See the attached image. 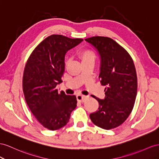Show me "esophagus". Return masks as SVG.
I'll use <instances>...</instances> for the list:
<instances>
[{"instance_id": "obj_1", "label": "esophagus", "mask_w": 159, "mask_h": 159, "mask_svg": "<svg viewBox=\"0 0 159 159\" xmlns=\"http://www.w3.org/2000/svg\"><path fill=\"white\" fill-rule=\"evenodd\" d=\"M76 99H77V101H79V102H84V101L87 99V97L83 95H76Z\"/></svg>"}]
</instances>
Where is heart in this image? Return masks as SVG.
Returning a JSON list of instances; mask_svg holds the SVG:
<instances>
[{"label": "heart", "instance_id": "1", "mask_svg": "<svg viewBox=\"0 0 159 159\" xmlns=\"http://www.w3.org/2000/svg\"><path fill=\"white\" fill-rule=\"evenodd\" d=\"M77 55L80 59L82 63L88 62H94L95 60V53L89 48H80L77 52Z\"/></svg>", "mask_w": 159, "mask_h": 159}]
</instances>
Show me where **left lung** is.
<instances>
[{
	"label": "left lung",
	"mask_w": 159,
	"mask_h": 159,
	"mask_svg": "<svg viewBox=\"0 0 159 159\" xmlns=\"http://www.w3.org/2000/svg\"><path fill=\"white\" fill-rule=\"evenodd\" d=\"M85 40L100 55L99 78L105 87L104 99L94 97L99 106L90 118L101 128H117L128 118L135 103L138 81L134 63L129 53L110 38L95 36Z\"/></svg>",
	"instance_id": "obj_1"
}]
</instances>
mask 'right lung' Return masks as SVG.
I'll use <instances>...</instances> for the list:
<instances>
[{
	"instance_id": "1",
	"label": "right lung",
	"mask_w": 159,
	"mask_h": 159,
	"mask_svg": "<svg viewBox=\"0 0 159 159\" xmlns=\"http://www.w3.org/2000/svg\"><path fill=\"white\" fill-rule=\"evenodd\" d=\"M62 35H52L36 47L28 58L23 76V91L31 113L44 128L56 130L66 125L76 107L75 95L60 93L56 85L62 82L64 56L82 42Z\"/></svg>"
}]
</instances>
